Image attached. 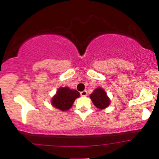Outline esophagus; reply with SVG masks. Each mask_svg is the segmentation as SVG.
Instances as JSON below:
<instances>
[{
	"mask_svg": "<svg viewBox=\"0 0 159 159\" xmlns=\"http://www.w3.org/2000/svg\"><path fill=\"white\" fill-rule=\"evenodd\" d=\"M81 96H87V91L84 90V91H82V92H81Z\"/></svg>",
	"mask_w": 159,
	"mask_h": 159,
	"instance_id": "obj_1",
	"label": "esophagus"
}]
</instances>
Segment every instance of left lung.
Here are the masks:
<instances>
[{"instance_id": "8db88e82", "label": "left lung", "mask_w": 159, "mask_h": 159, "mask_svg": "<svg viewBox=\"0 0 159 159\" xmlns=\"http://www.w3.org/2000/svg\"><path fill=\"white\" fill-rule=\"evenodd\" d=\"M90 97L95 106L100 110L106 108L111 104V100L106 92L101 87H97L93 93L90 94Z\"/></svg>"}]
</instances>
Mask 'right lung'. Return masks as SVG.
Instances as JSON below:
<instances>
[{"label":"right lung","instance_id":"1","mask_svg":"<svg viewBox=\"0 0 159 159\" xmlns=\"http://www.w3.org/2000/svg\"><path fill=\"white\" fill-rule=\"evenodd\" d=\"M80 96L76 90H72L69 87H60L56 94L52 98V105L62 111L69 110L72 107L75 100Z\"/></svg>","mask_w":159,"mask_h":159}]
</instances>
